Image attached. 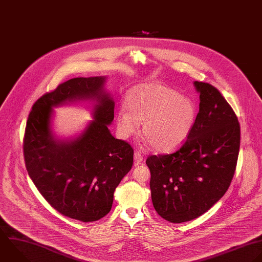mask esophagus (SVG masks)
I'll use <instances>...</instances> for the list:
<instances>
[{
	"instance_id": "1",
	"label": "esophagus",
	"mask_w": 262,
	"mask_h": 262,
	"mask_svg": "<svg viewBox=\"0 0 262 262\" xmlns=\"http://www.w3.org/2000/svg\"><path fill=\"white\" fill-rule=\"evenodd\" d=\"M134 159H135L136 163H138V164L143 162V156H142V154H141L139 151H136V152H135V154H134Z\"/></svg>"
}]
</instances>
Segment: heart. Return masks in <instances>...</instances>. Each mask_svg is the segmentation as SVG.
Masks as SVG:
<instances>
[{"label": "heart", "mask_w": 262, "mask_h": 262, "mask_svg": "<svg viewBox=\"0 0 262 262\" xmlns=\"http://www.w3.org/2000/svg\"><path fill=\"white\" fill-rule=\"evenodd\" d=\"M125 109L117 113L119 136L127 139L139 129L153 149L166 152L181 146L190 136L197 117L195 102L162 83H144L129 90Z\"/></svg>", "instance_id": "1"}]
</instances>
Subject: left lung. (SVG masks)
Wrapping results in <instances>:
<instances>
[{"instance_id":"left-lung-1","label":"left lung","mask_w":262,"mask_h":262,"mask_svg":"<svg viewBox=\"0 0 262 262\" xmlns=\"http://www.w3.org/2000/svg\"><path fill=\"white\" fill-rule=\"evenodd\" d=\"M194 84L200 104L190 136L177 151L146 160L153 206L173 224L199 217L225 195L240 150V123L231 105L210 83Z\"/></svg>"}]
</instances>
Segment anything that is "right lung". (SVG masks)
Segmentation results:
<instances>
[{
  "label": "right lung",
  "mask_w": 262,
  "mask_h": 262,
  "mask_svg": "<svg viewBox=\"0 0 262 262\" xmlns=\"http://www.w3.org/2000/svg\"><path fill=\"white\" fill-rule=\"evenodd\" d=\"M105 77H75L43 94L26 122L23 154L26 170L46 201L59 213L83 223L109 213L113 194L134 163V149L108 129L114 102L103 92ZM96 98L94 120L70 142L55 140L49 127L52 106Z\"/></svg>",
  "instance_id": "right-lung-1"
}]
</instances>
